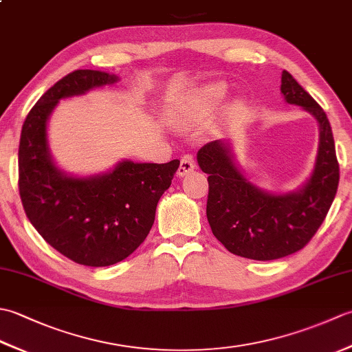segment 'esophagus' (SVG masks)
<instances>
[{"label": "esophagus", "instance_id": "34e87169", "mask_svg": "<svg viewBox=\"0 0 352 352\" xmlns=\"http://www.w3.org/2000/svg\"><path fill=\"white\" fill-rule=\"evenodd\" d=\"M193 169H195V160H193L192 155L188 154V155L182 157L180 166H178V169H177V175L184 177V175H188L189 172H192Z\"/></svg>", "mask_w": 352, "mask_h": 352}]
</instances>
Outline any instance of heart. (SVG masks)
Returning <instances> with one entry per match:
<instances>
[{"mask_svg":"<svg viewBox=\"0 0 352 352\" xmlns=\"http://www.w3.org/2000/svg\"><path fill=\"white\" fill-rule=\"evenodd\" d=\"M227 94H228L227 85L222 83V81H214V83L199 87L195 92V95H193L192 101L199 111L210 113V111L216 110L221 106L222 101L227 98Z\"/></svg>","mask_w":352,"mask_h":352,"instance_id":"1","label":"heart"}]
</instances>
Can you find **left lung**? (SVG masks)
Returning a JSON list of instances; mask_svg holds the SVG:
<instances>
[{
    "label": "left lung",
    "mask_w": 352,
    "mask_h": 352,
    "mask_svg": "<svg viewBox=\"0 0 352 352\" xmlns=\"http://www.w3.org/2000/svg\"><path fill=\"white\" fill-rule=\"evenodd\" d=\"M281 94L319 124V149L311 175L300 189L275 195L258 189L234 163L228 142H208L197 154L208 174L207 219L214 237L245 258L275 260L302 250L330 210L339 186L331 125L322 107L290 76L281 74Z\"/></svg>",
    "instance_id": "obj_1"
}]
</instances>
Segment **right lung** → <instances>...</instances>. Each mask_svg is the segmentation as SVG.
Returning a JSON list of instances; mask_svg holds the SVG:
<instances>
[{
    "mask_svg": "<svg viewBox=\"0 0 352 352\" xmlns=\"http://www.w3.org/2000/svg\"><path fill=\"white\" fill-rule=\"evenodd\" d=\"M118 80L92 69L68 74L30 110L19 140V195L27 218L52 248L92 267L115 265L139 248L154 223L157 203L180 166V160H122L110 172L91 177H72L56 166L47 122L57 102Z\"/></svg>",
    "mask_w": 352,
    "mask_h": 352,
    "instance_id": "add662e5",
    "label": "right lung"
}]
</instances>
